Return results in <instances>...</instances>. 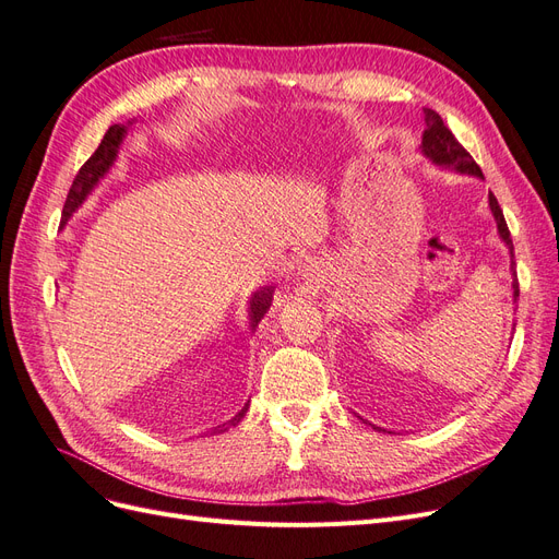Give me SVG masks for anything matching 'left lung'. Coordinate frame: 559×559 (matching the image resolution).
Instances as JSON below:
<instances>
[{
    "label": "left lung",
    "mask_w": 559,
    "mask_h": 559,
    "mask_svg": "<svg viewBox=\"0 0 559 559\" xmlns=\"http://www.w3.org/2000/svg\"><path fill=\"white\" fill-rule=\"evenodd\" d=\"M425 134H421V144H419V151H421V156H425L427 160H431L436 167H443V170H452V173H456V175H468V177H476V179H483L485 181V177H483V173H480V167L476 165V160H473L466 151L462 148V144L454 140V134L445 128V123H443V118L438 116L433 109H427L425 107ZM487 202H489V212H492V216H495V222H497V233H499V238H501V242L506 245V249H509V257H511V275H513V284H511V292H513V302H518V296H520V289H518V277H515V253H513V240H511V233H509V226H506V218H503V212H501V207H499V202H497V198L489 193L487 195ZM513 329H515V324H513ZM359 417V415H357ZM364 425H370L368 419H364V417H359ZM373 429H378V431H386V429H382V427H376V425H370ZM386 433H392V431H386Z\"/></svg>",
    "instance_id": "left-lung-1"
}]
</instances>
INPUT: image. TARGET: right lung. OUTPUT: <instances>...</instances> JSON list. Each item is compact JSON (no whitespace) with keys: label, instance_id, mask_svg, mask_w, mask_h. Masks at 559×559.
Returning <instances> with one entry per match:
<instances>
[{"label":"right lung","instance_id":"obj_1","mask_svg":"<svg viewBox=\"0 0 559 559\" xmlns=\"http://www.w3.org/2000/svg\"><path fill=\"white\" fill-rule=\"evenodd\" d=\"M132 121H134V118H132ZM132 121H128L126 126H121V123L111 126V128L105 132L103 144H99V146L95 148V154H93L86 163H83V167H81L76 179H74V183H72L70 193H67V200H64V207H62V226H64L67 222H70V218L79 212V207L83 205V202H86L88 195L97 189V183L107 177V173L111 170L116 158H118V151H121V144H123V140H126L128 130L132 128ZM273 296H275V286H259V289L249 296V300H247V312H249V326H251V331H257L259 321L265 317V312L270 310V306H273ZM247 411H249V401L245 403V408H242L238 415H235L233 419L226 421V425H218V427L210 429V436L224 433V431H228V427L238 425V421H242V417L247 415Z\"/></svg>","mask_w":559,"mask_h":559}]
</instances>
